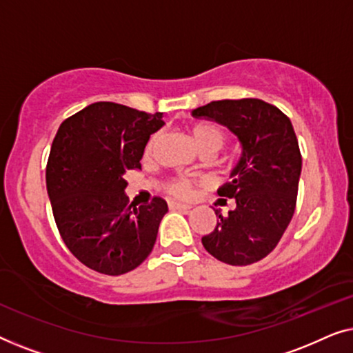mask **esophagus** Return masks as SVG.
I'll list each match as a JSON object with an SVG mask.
<instances>
[{"label": "esophagus", "instance_id": "obj_1", "mask_svg": "<svg viewBox=\"0 0 353 353\" xmlns=\"http://www.w3.org/2000/svg\"><path fill=\"white\" fill-rule=\"evenodd\" d=\"M170 209H175V210H191V205L190 204H181V202H170Z\"/></svg>", "mask_w": 353, "mask_h": 353}]
</instances>
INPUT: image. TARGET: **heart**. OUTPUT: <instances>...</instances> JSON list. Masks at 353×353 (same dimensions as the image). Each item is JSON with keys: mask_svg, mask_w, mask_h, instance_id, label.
Returning a JSON list of instances; mask_svg holds the SVG:
<instances>
[{"mask_svg": "<svg viewBox=\"0 0 353 353\" xmlns=\"http://www.w3.org/2000/svg\"><path fill=\"white\" fill-rule=\"evenodd\" d=\"M191 137L194 139L196 146L202 151H214L216 152L219 149H221L225 143V137L221 133V130L215 125H196L191 130ZM159 137L154 134V137L149 139L148 146H146V154H151L154 146H156ZM167 190L172 192V194L180 196V197H186L191 194L192 191V183L188 178H175V180H170L167 183Z\"/></svg>", "mask_w": 353, "mask_h": 353, "instance_id": "1", "label": "heart"}]
</instances>
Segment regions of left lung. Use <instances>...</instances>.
Here are the masks:
<instances>
[{"instance_id":"left-lung-1","label":"left lung","mask_w":353,"mask_h":353,"mask_svg":"<svg viewBox=\"0 0 353 353\" xmlns=\"http://www.w3.org/2000/svg\"><path fill=\"white\" fill-rule=\"evenodd\" d=\"M192 117L225 125L243 148L231 181L219 190L236 207L225 216L215 210L216 226L202 244L234 267L259 262L276 248L296 210L302 156L291 120L255 98L212 101L192 110Z\"/></svg>"}]
</instances>
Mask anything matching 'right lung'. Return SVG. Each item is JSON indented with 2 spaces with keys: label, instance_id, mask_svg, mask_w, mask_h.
<instances>
[{
  "label": "right lung",
  "instance_id": "obj_1",
  "mask_svg": "<svg viewBox=\"0 0 353 353\" xmlns=\"http://www.w3.org/2000/svg\"><path fill=\"white\" fill-rule=\"evenodd\" d=\"M162 117L101 101L57 130L46 165L52 215L70 252L94 272H132L156 244L167 202L154 197L151 204H130L125 175L141 168L144 148L162 128Z\"/></svg>",
  "mask_w": 353,
  "mask_h": 353
}]
</instances>
